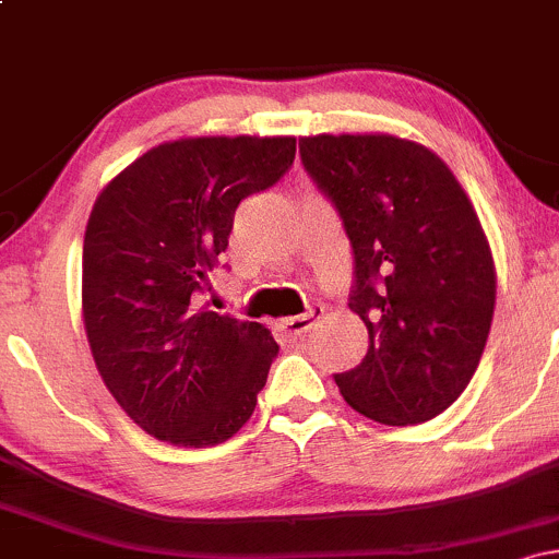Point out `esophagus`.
<instances>
[{"label":"esophagus","mask_w":559,"mask_h":559,"mask_svg":"<svg viewBox=\"0 0 559 559\" xmlns=\"http://www.w3.org/2000/svg\"><path fill=\"white\" fill-rule=\"evenodd\" d=\"M320 316H323V310H320V307H312V310L305 312V316H294V318L278 320V329L286 331V336L297 338V336H301V333L310 331Z\"/></svg>","instance_id":"obj_1"}]
</instances>
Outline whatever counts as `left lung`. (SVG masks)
Segmentation results:
<instances>
[{"mask_svg":"<svg viewBox=\"0 0 559 559\" xmlns=\"http://www.w3.org/2000/svg\"><path fill=\"white\" fill-rule=\"evenodd\" d=\"M355 252L349 310L368 355L336 386L383 426L436 418L463 394L489 338L497 271L476 207L428 146L391 133L299 139Z\"/></svg>","mask_w":559,"mask_h":559,"instance_id":"obj_1","label":"left lung"}]
</instances>
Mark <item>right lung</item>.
I'll return each instance as SVG.
<instances>
[{"instance_id":"1","label":"right lung","mask_w":559,"mask_h":559,"mask_svg":"<svg viewBox=\"0 0 559 559\" xmlns=\"http://www.w3.org/2000/svg\"><path fill=\"white\" fill-rule=\"evenodd\" d=\"M294 136L152 146L96 197L83 236V329L102 381L146 433L215 447L252 418L271 331L199 307L241 199L292 168Z\"/></svg>"}]
</instances>
